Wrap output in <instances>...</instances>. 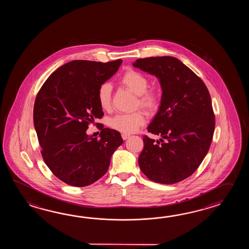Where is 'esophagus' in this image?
Instances as JSON below:
<instances>
[{"label":"esophagus","instance_id":"esophagus-1","mask_svg":"<svg viewBox=\"0 0 249 249\" xmlns=\"http://www.w3.org/2000/svg\"><path fill=\"white\" fill-rule=\"evenodd\" d=\"M129 137H130V134H127V133H123V140H124V141H125V140H127V139H128Z\"/></svg>","mask_w":249,"mask_h":249}]
</instances>
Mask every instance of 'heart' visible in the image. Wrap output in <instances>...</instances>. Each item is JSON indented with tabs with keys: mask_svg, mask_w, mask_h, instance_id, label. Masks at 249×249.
I'll use <instances>...</instances> for the list:
<instances>
[{
	"mask_svg": "<svg viewBox=\"0 0 249 249\" xmlns=\"http://www.w3.org/2000/svg\"><path fill=\"white\" fill-rule=\"evenodd\" d=\"M120 83L138 96L137 104L148 112H155L159 108L160 97L156 90H148V79L144 74L134 70H129L123 74ZM99 105L103 110L111 107L112 85L103 83L97 91ZM145 123V116L142 111L129 114H117L107 121L108 126L123 133H132Z\"/></svg>",
	"mask_w": 249,
	"mask_h": 249,
	"instance_id": "obj_1",
	"label": "heart"
}]
</instances>
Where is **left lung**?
<instances>
[{"label": "left lung", "instance_id": "obj_1", "mask_svg": "<svg viewBox=\"0 0 249 249\" xmlns=\"http://www.w3.org/2000/svg\"><path fill=\"white\" fill-rule=\"evenodd\" d=\"M132 66L155 75L162 89L159 111L148 126L161 138L143 137L140 168L155 182H179L198 168L211 145L215 119L209 91L175 57L139 58Z\"/></svg>", "mask_w": 249, "mask_h": 249}]
</instances>
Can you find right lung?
<instances>
[{"label": "right lung", "instance_id": "add662e5", "mask_svg": "<svg viewBox=\"0 0 249 249\" xmlns=\"http://www.w3.org/2000/svg\"><path fill=\"white\" fill-rule=\"evenodd\" d=\"M121 59L107 63L73 60L51 74L34 106V125L42 158L65 183L85 187L109 167L112 155L124 142L120 132L101 127L100 138L86 133L90 123L104 115L99 87L117 72Z\"/></svg>", "mask_w": 249, "mask_h": 249}]
</instances>
